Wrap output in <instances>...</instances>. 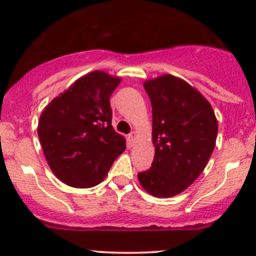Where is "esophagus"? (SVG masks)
<instances>
[{"instance_id": "34e87169", "label": "esophagus", "mask_w": 256, "mask_h": 256, "mask_svg": "<svg viewBox=\"0 0 256 256\" xmlns=\"http://www.w3.org/2000/svg\"><path fill=\"white\" fill-rule=\"evenodd\" d=\"M135 139H136V132H131L128 134V140L130 142H135Z\"/></svg>"}]
</instances>
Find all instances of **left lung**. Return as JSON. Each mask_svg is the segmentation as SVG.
Instances as JSON below:
<instances>
[{"mask_svg":"<svg viewBox=\"0 0 256 256\" xmlns=\"http://www.w3.org/2000/svg\"><path fill=\"white\" fill-rule=\"evenodd\" d=\"M144 89L152 102L156 154L138 178L153 196H174L206 168L217 139V118L208 100L178 78L163 75L145 82Z\"/></svg>","mask_w":256,"mask_h":256,"instance_id":"8db88e82","label":"left lung"}]
</instances>
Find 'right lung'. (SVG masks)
I'll use <instances>...</instances> for the list:
<instances>
[{"instance_id": "add662e5", "label": "right lung", "mask_w": 256, "mask_h": 256, "mask_svg": "<svg viewBox=\"0 0 256 256\" xmlns=\"http://www.w3.org/2000/svg\"><path fill=\"white\" fill-rule=\"evenodd\" d=\"M118 78L94 71L56 96L40 114L38 136L50 170L62 182L92 188L126 149L112 128L110 96Z\"/></svg>"}]
</instances>
